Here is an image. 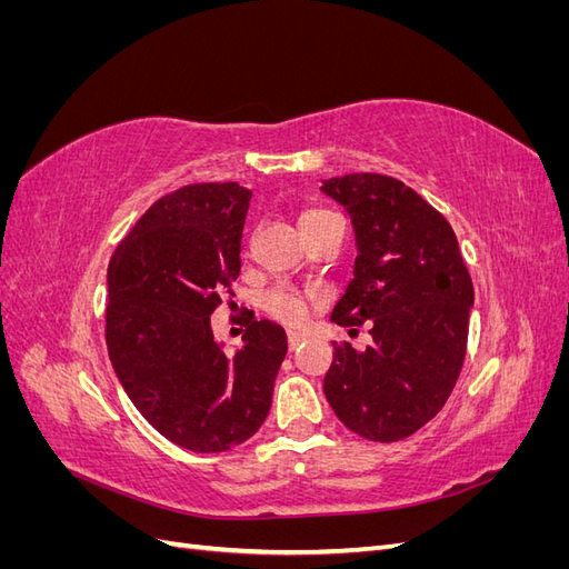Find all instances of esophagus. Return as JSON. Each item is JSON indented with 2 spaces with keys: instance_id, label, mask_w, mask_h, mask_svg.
I'll return each instance as SVG.
<instances>
[{
  "instance_id": "obj_1",
  "label": "esophagus",
  "mask_w": 569,
  "mask_h": 569,
  "mask_svg": "<svg viewBox=\"0 0 569 569\" xmlns=\"http://www.w3.org/2000/svg\"><path fill=\"white\" fill-rule=\"evenodd\" d=\"M303 341H306V337H303V335H299V332H289V337H287L289 351H297Z\"/></svg>"
}]
</instances>
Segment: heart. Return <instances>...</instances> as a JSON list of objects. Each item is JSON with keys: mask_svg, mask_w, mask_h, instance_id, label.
<instances>
[{"mask_svg": "<svg viewBox=\"0 0 569 569\" xmlns=\"http://www.w3.org/2000/svg\"><path fill=\"white\" fill-rule=\"evenodd\" d=\"M320 216H327V213L325 211H306L301 216V222L316 220ZM316 303H320L318 297H316ZM263 306L274 320H280L287 327H303L308 322V318H311V301H308L301 291L291 289V287H278V289L268 291Z\"/></svg>", "mask_w": 569, "mask_h": 569, "instance_id": "1", "label": "heart"}]
</instances>
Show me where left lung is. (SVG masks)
<instances>
[{
    "mask_svg": "<svg viewBox=\"0 0 569 569\" xmlns=\"http://www.w3.org/2000/svg\"><path fill=\"white\" fill-rule=\"evenodd\" d=\"M320 189L351 216L358 249L332 322H372L366 351L335 341L322 389L351 432L399 441L432 420L458 382L475 303L470 272L449 220L401 180L351 173Z\"/></svg>",
    "mask_w": 569,
    "mask_h": 569,
    "instance_id": "left-lung-1",
    "label": "left lung"
}]
</instances>
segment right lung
<instances>
[{
	"mask_svg": "<svg viewBox=\"0 0 569 569\" xmlns=\"http://www.w3.org/2000/svg\"><path fill=\"white\" fill-rule=\"evenodd\" d=\"M251 189L187 184L134 222L109 263L107 347L120 385L144 420L197 453L247 441L268 418L287 356L278 322H247L228 356L211 313L242 268Z\"/></svg>",
	"mask_w": 569,
	"mask_h": 569,
	"instance_id": "right-lung-1",
	"label": "right lung"
}]
</instances>
